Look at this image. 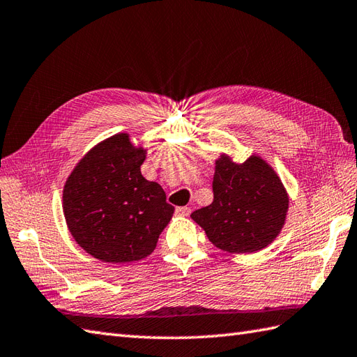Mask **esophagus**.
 Returning <instances> with one entry per match:
<instances>
[{
  "mask_svg": "<svg viewBox=\"0 0 357 357\" xmlns=\"http://www.w3.org/2000/svg\"><path fill=\"white\" fill-rule=\"evenodd\" d=\"M190 213H192V210H190L188 206H178V208H176V214L181 218H187Z\"/></svg>",
  "mask_w": 357,
  "mask_h": 357,
  "instance_id": "esophagus-1",
  "label": "esophagus"
}]
</instances>
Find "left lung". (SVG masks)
I'll use <instances>...</instances> for the list:
<instances>
[{
	"label": "left lung",
	"instance_id": "1",
	"mask_svg": "<svg viewBox=\"0 0 357 357\" xmlns=\"http://www.w3.org/2000/svg\"><path fill=\"white\" fill-rule=\"evenodd\" d=\"M213 193V202L193 211L192 219L222 251H260L284 227L289 195L277 172L259 155L238 164L222 153L214 169Z\"/></svg>",
	"mask_w": 357,
	"mask_h": 357
}]
</instances>
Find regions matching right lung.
<instances>
[{
	"instance_id": "add662e5",
	"label": "right lung",
	"mask_w": 357,
	"mask_h": 357,
	"mask_svg": "<svg viewBox=\"0 0 357 357\" xmlns=\"http://www.w3.org/2000/svg\"><path fill=\"white\" fill-rule=\"evenodd\" d=\"M147 151L115 134L85 153L63 185L62 208L77 245L105 263L151 255L175 208L141 175Z\"/></svg>"
}]
</instances>
